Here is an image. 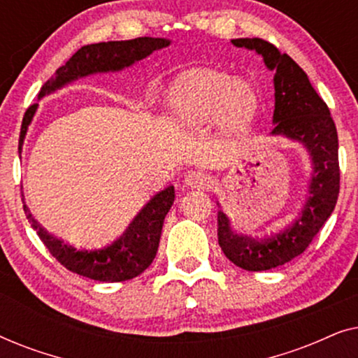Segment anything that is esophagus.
Masks as SVG:
<instances>
[{
    "label": "esophagus",
    "mask_w": 358,
    "mask_h": 358,
    "mask_svg": "<svg viewBox=\"0 0 358 358\" xmlns=\"http://www.w3.org/2000/svg\"><path fill=\"white\" fill-rule=\"evenodd\" d=\"M185 184H187L190 189L205 190L212 187L213 180L210 176H207L205 173H200V171H190V173L185 176Z\"/></svg>",
    "instance_id": "34e87169"
}]
</instances>
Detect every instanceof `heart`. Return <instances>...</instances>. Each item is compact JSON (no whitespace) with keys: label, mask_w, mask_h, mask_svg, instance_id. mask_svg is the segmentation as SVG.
<instances>
[{"label":"heart","mask_w":358,"mask_h":358,"mask_svg":"<svg viewBox=\"0 0 358 358\" xmlns=\"http://www.w3.org/2000/svg\"><path fill=\"white\" fill-rule=\"evenodd\" d=\"M169 115L180 124L218 119L227 131H239L256 115L259 97L249 81L215 71H190L174 83L166 97Z\"/></svg>","instance_id":"1"}]
</instances>
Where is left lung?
<instances>
[{
    "instance_id": "left-lung-1",
    "label": "left lung",
    "mask_w": 358,
    "mask_h": 358,
    "mask_svg": "<svg viewBox=\"0 0 358 358\" xmlns=\"http://www.w3.org/2000/svg\"><path fill=\"white\" fill-rule=\"evenodd\" d=\"M234 47L254 50L273 75L275 109L272 136L298 141L310 153L313 173L301 212L293 222L271 233L252 238L233 231L227 213L218 210V244L229 261L244 271L275 268L305 251L326 220L339 195V141L326 102L317 96L308 75L287 53L262 38H233Z\"/></svg>"
}]
</instances>
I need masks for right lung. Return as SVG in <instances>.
<instances>
[{"label":"right lung","mask_w":358,"mask_h":358,"mask_svg":"<svg viewBox=\"0 0 358 358\" xmlns=\"http://www.w3.org/2000/svg\"><path fill=\"white\" fill-rule=\"evenodd\" d=\"M171 41L161 37H138L131 41H114L85 45L58 68L50 80L42 86L37 99L52 94L63 86L80 80V78L96 75V73L120 71L134 63L143 60L155 50L168 47ZM38 104H32L26 110L19 136V150H22L27 129L36 115ZM174 202V185H169L148 200V203L136 213L129 227L114 243L102 249H76L65 244L62 239L52 236L36 220L31 210L24 203V212L36 229L38 238L48 251L68 271L78 275L99 282H124L140 275L153 262L159 246L161 229L164 217Z\"/></svg>","instance_id":"obj_1"}]
</instances>
